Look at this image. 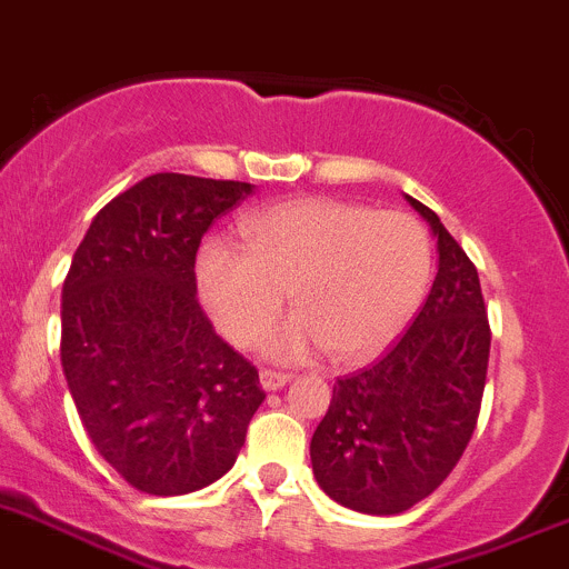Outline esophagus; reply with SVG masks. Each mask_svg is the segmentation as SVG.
<instances>
[{
    "instance_id": "obj_1",
    "label": "esophagus",
    "mask_w": 569,
    "mask_h": 569,
    "mask_svg": "<svg viewBox=\"0 0 569 569\" xmlns=\"http://www.w3.org/2000/svg\"><path fill=\"white\" fill-rule=\"evenodd\" d=\"M287 383H290V375H287V372H273V370H262L260 372V386L266 391H277Z\"/></svg>"
}]
</instances>
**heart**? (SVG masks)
<instances>
[{"label":"heart","instance_id":"obj_1","mask_svg":"<svg viewBox=\"0 0 569 569\" xmlns=\"http://www.w3.org/2000/svg\"><path fill=\"white\" fill-rule=\"evenodd\" d=\"M241 238L243 249L210 238L197 251L199 301L230 342L251 348L290 290L296 315L266 342L277 361L320 348L339 365L372 359L408 323L430 277L425 230L397 210L290 199L243 219Z\"/></svg>","mask_w":569,"mask_h":569}]
</instances>
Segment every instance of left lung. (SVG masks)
Returning <instances> with one entry per match:
<instances>
[{
	"mask_svg": "<svg viewBox=\"0 0 569 569\" xmlns=\"http://www.w3.org/2000/svg\"><path fill=\"white\" fill-rule=\"evenodd\" d=\"M438 273L395 348L333 386L309 455L328 499L365 515H400L432 493L466 452L482 406L490 323L473 262L419 199Z\"/></svg>",
	"mask_w": 569,
	"mask_h": 569,
	"instance_id": "obj_1",
	"label": "left lung"
}]
</instances>
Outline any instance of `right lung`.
<instances>
[{"mask_svg": "<svg viewBox=\"0 0 569 569\" xmlns=\"http://www.w3.org/2000/svg\"><path fill=\"white\" fill-rule=\"evenodd\" d=\"M254 191L158 172L92 219L62 284L60 359L101 458L137 490L183 496L236 466L260 375L197 301V249Z\"/></svg>", "mask_w": 569, "mask_h": 569, "instance_id": "add662e5", "label": "right lung"}]
</instances>
